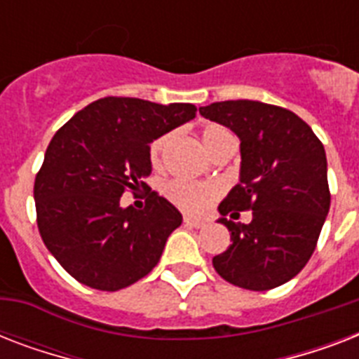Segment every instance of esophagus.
Wrapping results in <instances>:
<instances>
[{
    "label": "esophagus",
    "mask_w": 359,
    "mask_h": 359,
    "mask_svg": "<svg viewBox=\"0 0 359 359\" xmlns=\"http://www.w3.org/2000/svg\"><path fill=\"white\" fill-rule=\"evenodd\" d=\"M184 225H188V227H196V229H201V227H205V222H203V219L190 218V216H186Z\"/></svg>",
    "instance_id": "1"
}]
</instances>
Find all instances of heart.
Returning <instances> with one entry per match:
<instances>
[{"mask_svg": "<svg viewBox=\"0 0 359 359\" xmlns=\"http://www.w3.org/2000/svg\"><path fill=\"white\" fill-rule=\"evenodd\" d=\"M227 137H233L229 130L219 126V124H210L205 126L201 132V140L207 147L208 154H212ZM173 141V134L160 135L158 140L151 143L149 149V158H151L152 168L160 169L163 165L168 149ZM165 196L173 205L190 214H199L207 210L216 197L219 196V188L216 184H207V182H191V180H173L165 186Z\"/></svg>", "mask_w": 359, "mask_h": 359, "instance_id": "heart-1", "label": "heart"}]
</instances>
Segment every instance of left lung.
Masks as SVG:
<instances>
[{
  "mask_svg": "<svg viewBox=\"0 0 359 359\" xmlns=\"http://www.w3.org/2000/svg\"><path fill=\"white\" fill-rule=\"evenodd\" d=\"M199 114L240 140L238 184L218 207L233 244L212 259L216 272L248 290L287 283L313 255L328 216L324 145L306 121L272 104L225 100ZM248 208L254 210L251 224L224 218Z\"/></svg>",
  "mask_w": 359,
  "mask_h": 359,
  "instance_id": "1",
  "label": "left lung"
}]
</instances>
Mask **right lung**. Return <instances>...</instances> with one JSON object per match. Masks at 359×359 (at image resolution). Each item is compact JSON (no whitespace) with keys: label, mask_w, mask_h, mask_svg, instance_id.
I'll list each match as a JSON object with an SVG mask.
<instances>
[{"label":"right lung","mask_w":359,"mask_h":359,"mask_svg":"<svg viewBox=\"0 0 359 359\" xmlns=\"http://www.w3.org/2000/svg\"><path fill=\"white\" fill-rule=\"evenodd\" d=\"M194 104L108 97L61 126L35 179L36 224L57 262L80 283L119 290L156 266L182 214L152 191L143 210L121 207L145 186L154 140L196 117Z\"/></svg>","instance_id":"right-lung-1"}]
</instances>
